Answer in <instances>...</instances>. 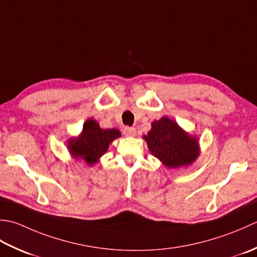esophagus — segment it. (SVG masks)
Instances as JSON below:
<instances>
[{"instance_id": "1", "label": "esophagus", "mask_w": 257, "mask_h": 257, "mask_svg": "<svg viewBox=\"0 0 257 257\" xmlns=\"http://www.w3.org/2000/svg\"><path fill=\"white\" fill-rule=\"evenodd\" d=\"M123 133L125 136H135L136 135V130L134 127H125L123 130Z\"/></svg>"}]
</instances>
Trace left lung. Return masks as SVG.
I'll use <instances>...</instances> for the list:
<instances>
[{
	"instance_id": "8db88e82",
	"label": "left lung",
	"mask_w": 257,
	"mask_h": 257,
	"mask_svg": "<svg viewBox=\"0 0 257 257\" xmlns=\"http://www.w3.org/2000/svg\"><path fill=\"white\" fill-rule=\"evenodd\" d=\"M143 139L152 155L167 169L191 165L201 153L197 136L186 132L167 116L152 122L150 132Z\"/></svg>"
}]
</instances>
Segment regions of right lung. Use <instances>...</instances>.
<instances>
[{"label": "right lung", "mask_w": 257, "mask_h": 257, "mask_svg": "<svg viewBox=\"0 0 257 257\" xmlns=\"http://www.w3.org/2000/svg\"><path fill=\"white\" fill-rule=\"evenodd\" d=\"M121 136L119 130L102 128L96 119L87 118L81 134L67 140V150L75 161H84L87 165L94 166L106 153L109 144Z\"/></svg>", "instance_id": "obj_1"}]
</instances>
